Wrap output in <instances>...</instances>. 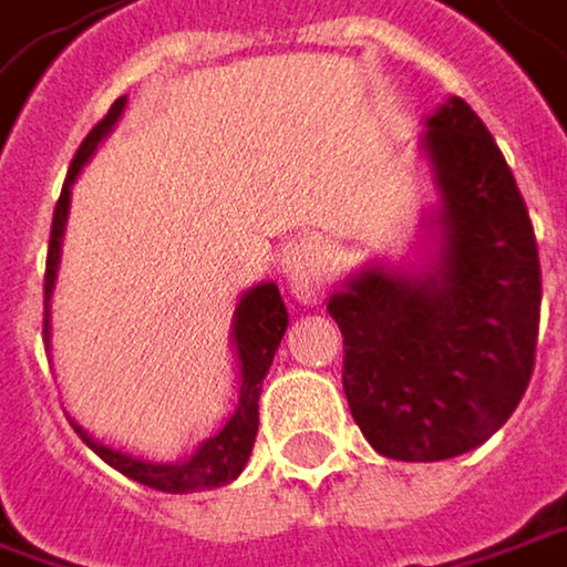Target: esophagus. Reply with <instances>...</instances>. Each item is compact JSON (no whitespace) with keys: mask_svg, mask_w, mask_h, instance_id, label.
I'll return each mask as SVG.
<instances>
[{"mask_svg":"<svg viewBox=\"0 0 567 567\" xmlns=\"http://www.w3.org/2000/svg\"><path fill=\"white\" fill-rule=\"evenodd\" d=\"M285 276L288 288L298 301L318 305L324 298V288L331 285V249L318 236L298 239L285 252Z\"/></svg>","mask_w":567,"mask_h":567,"instance_id":"obj_1","label":"esophagus"}]
</instances>
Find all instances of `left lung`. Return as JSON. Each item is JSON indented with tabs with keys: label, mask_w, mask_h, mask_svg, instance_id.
<instances>
[{
	"label": "left lung",
	"mask_w": 567,
	"mask_h": 567,
	"mask_svg": "<svg viewBox=\"0 0 567 567\" xmlns=\"http://www.w3.org/2000/svg\"><path fill=\"white\" fill-rule=\"evenodd\" d=\"M425 152L441 190L432 272H360L328 301L343 334V392L392 461H447L516 412L539 340V246L526 200L481 116L447 100Z\"/></svg>",
	"instance_id": "8db88e82"
}]
</instances>
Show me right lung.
<instances>
[{
    "label": "right lung",
    "mask_w": 567,
    "mask_h": 567,
    "mask_svg": "<svg viewBox=\"0 0 567 567\" xmlns=\"http://www.w3.org/2000/svg\"><path fill=\"white\" fill-rule=\"evenodd\" d=\"M126 106V96H120L110 113L90 130V135L80 142L78 155L71 162V172L64 181V190L58 197L54 207V220H51V239H48V269H44V340H48V298L54 288V276H58V259H61V236H64V224H68V207H71V184L83 168V162L93 155V148L100 145V138L113 130V123L120 120ZM285 328H288V311H285L282 295L272 282L256 285L252 291H246L239 298L236 308V321H233V340H236V357H239V405L233 412V419L210 437L200 444V451L184 461V464H152V461H138L132 454L113 451L100 441L86 435L80 425L78 432L110 467H116L120 474H126L130 481H138L145 487L162 489V493H194V489H214L224 487L239 477V471L249 461L252 441L259 432V392H262V380L272 367V357L282 343Z\"/></svg>",
    "instance_id": "right-lung-1"
}]
</instances>
